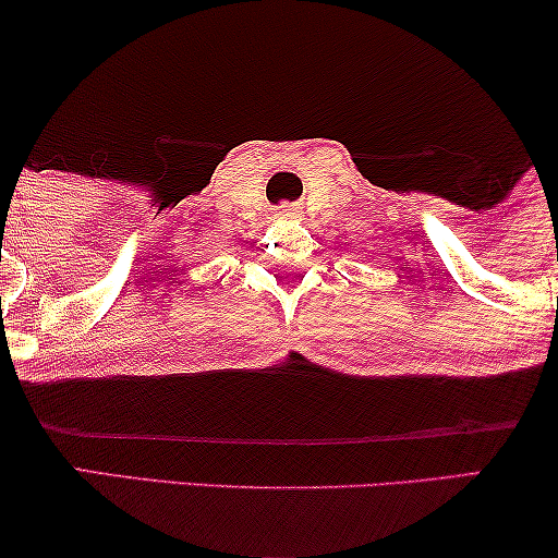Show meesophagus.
Instances as JSON below:
<instances>
[{
	"mask_svg": "<svg viewBox=\"0 0 558 558\" xmlns=\"http://www.w3.org/2000/svg\"><path fill=\"white\" fill-rule=\"evenodd\" d=\"M277 216H279L281 220H289V218H294V216H296V213H294L292 208H281V210L277 213Z\"/></svg>",
	"mask_w": 558,
	"mask_h": 558,
	"instance_id": "esophagus-1",
	"label": "esophagus"
}]
</instances>
